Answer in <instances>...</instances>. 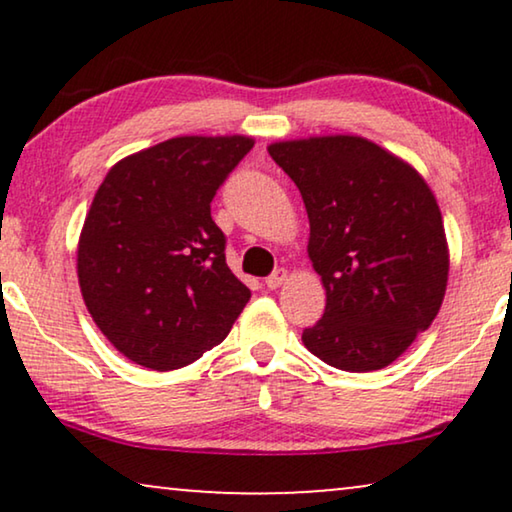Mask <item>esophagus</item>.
Listing matches in <instances>:
<instances>
[{"label":"esophagus","mask_w":512,"mask_h":512,"mask_svg":"<svg viewBox=\"0 0 512 512\" xmlns=\"http://www.w3.org/2000/svg\"><path fill=\"white\" fill-rule=\"evenodd\" d=\"M286 279H289V272H286L284 268L275 270L268 279H265V286H268V289H279V286L286 284Z\"/></svg>","instance_id":"1"}]
</instances>
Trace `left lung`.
Masks as SVG:
<instances>
[{
	"label": "left lung",
	"mask_w": 512,
	"mask_h": 512,
	"mask_svg": "<svg viewBox=\"0 0 512 512\" xmlns=\"http://www.w3.org/2000/svg\"><path fill=\"white\" fill-rule=\"evenodd\" d=\"M268 151L303 195L307 256L326 289L303 345L349 373L389 366L445 298L450 249L436 195L410 163L359 135L284 139Z\"/></svg>",
	"instance_id": "obj_1"
}]
</instances>
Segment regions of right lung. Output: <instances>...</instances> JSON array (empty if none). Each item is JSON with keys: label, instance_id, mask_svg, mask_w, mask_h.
I'll return each instance as SVG.
<instances>
[{"label": "right lung", "instance_id": "1", "mask_svg": "<svg viewBox=\"0 0 512 512\" xmlns=\"http://www.w3.org/2000/svg\"><path fill=\"white\" fill-rule=\"evenodd\" d=\"M251 146L244 135L172 137L118 160L97 188L76 275L97 328L137 366L198 361L249 303L209 202Z\"/></svg>", "mask_w": 512, "mask_h": 512}]
</instances>
